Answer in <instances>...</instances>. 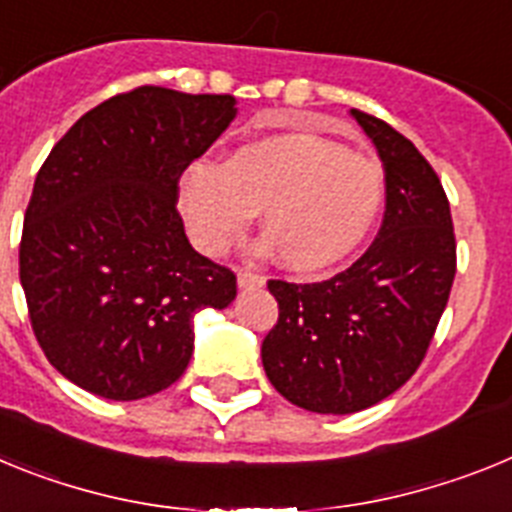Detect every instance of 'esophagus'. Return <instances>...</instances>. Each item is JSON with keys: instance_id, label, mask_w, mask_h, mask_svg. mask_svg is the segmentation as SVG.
I'll return each mask as SVG.
<instances>
[{"instance_id": "obj_1", "label": "esophagus", "mask_w": 512, "mask_h": 512, "mask_svg": "<svg viewBox=\"0 0 512 512\" xmlns=\"http://www.w3.org/2000/svg\"><path fill=\"white\" fill-rule=\"evenodd\" d=\"M266 284V279L261 274H253V271L241 269L238 271V287L241 289H261Z\"/></svg>"}]
</instances>
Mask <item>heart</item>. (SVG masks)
I'll return each instance as SVG.
<instances>
[{"label":"heart","mask_w":512,"mask_h":512,"mask_svg":"<svg viewBox=\"0 0 512 512\" xmlns=\"http://www.w3.org/2000/svg\"><path fill=\"white\" fill-rule=\"evenodd\" d=\"M382 205V166L312 133L253 140L223 166L192 164L179 182V207L202 251L223 253L261 212L269 235L259 253H282L297 274L346 261L369 238Z\"/></svg>","instance_id":"obj_1"}]
</instances>
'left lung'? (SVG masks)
Returning a JSON list of instances; mask_svg holds the SVG:
<instances>
[{"label": "left lung", "mask_w": 512, "mask_h": 512, "mask_svg": "<svg viewBox=\"0 0 512 512\" xmlns=\"http://www.w3.org/2000/svg\"><path fill=\"white\" fill-rule=\"evenodd\" d=\"M351 117L384 166L377 241L325 282L271 279L279 320L261 343L274 390L320 415L372 408L413 377L456 274L451 210L436 171L392 125L359 110Z\"/></svg>", "instance_id": "8db88e82"}]
</instances>
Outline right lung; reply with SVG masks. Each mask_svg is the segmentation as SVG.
Returning <instances> with one entry per match:
<instances>
[{
    "label": "right lung",
    "mask_w": 512,
    "mask_h": 512,
    "mask_svg": "<svg viewBox=\"0 0 512 512\" xmlns=\"http://www.w3.org/2000/svg\"><path fill=\"white\" fill-rule=\"evenodd\" d=\"M230 94L138 87L71 125L35 176L20 282L48 361L81 390L140 400L182 377L194 315L235 277L194 251L179 179L235 120Z\"/></svg>",
    "instance_id": "1"
}]
</instances>
